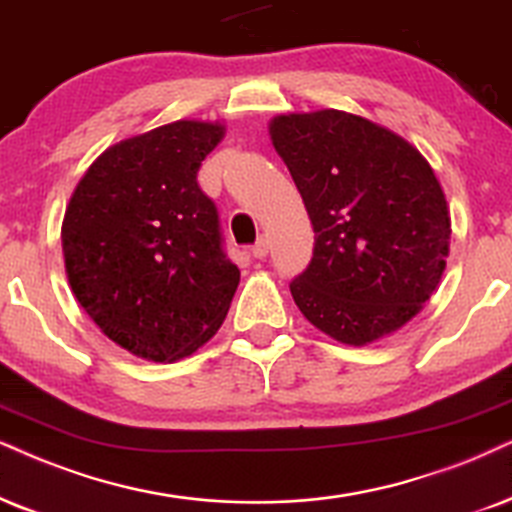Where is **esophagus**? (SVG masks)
<instances>
[{"mask_svg":"<svg viewBox=\"0 0 512 512\" xmlns=\"http://www.w3.org/2000/svg\"><path fill=\"white\" fill-rule=\"evenodd\" d=\"M252 257H255V260H264V257H267L269 255V241H267V238H257V243L255 245H252Z\"/></svg>","mask_w":512,"mask_h":512,"instance_id":"obj_1","label":"esophagus"}]
</instances>
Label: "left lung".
<instances>
[{
	"instance_id": "left-lung-1",
	"label": "left lung",
	"mask_w": 512,
	"mask_h": 512,
	"mask_svg": "<svg viewBox=\"0 0 512 512\" xmlns=\"http://www.w3.org/2000/svg\"><path fill=\"white\" fill-rule=\"evenodd\" d=\"M271 141L314 226L312 262L290 281L300 312L345 345L399 331L439 286L451 219L428 160L345 111L278 115Z\"/></svg>"
}]
</instances>
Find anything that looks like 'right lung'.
<instances>
[{"label": "right lung", "instance_id": "add662e5", "mask_svg": "<svg viewBox=\"0 0 512 512\" xmlns=\"http://www.w3.org/2000/svg\"><path fill=\"white\" fill-rule=\"evenodd\" d=\"M224 137L177 120L96 158L61 229L68 283L92 321L148 361L189 357L219 331L241 281L198 170Z\"/></svg>", "mask_w": 512, "mask_h": 512}]
</instances>
